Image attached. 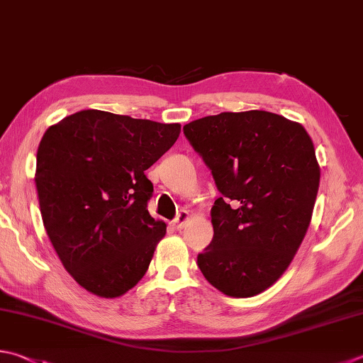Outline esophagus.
Here are the masks:
<instances>
[{"mask_svg": "<svg viewBox=\"0 0 363 363\" xmlns=\"http://www.w3.org/2000/svg\"><path fill=\"white\" fill-rule=\"evenodd\" d=\"M188 218H189V213H188L186 210H182V211H179V215H177V218L174 220V228H175V229H182L183 225L186 224Z\"/></svg>", "mask_w": 363, "mask_h": 363, "instance_id": "1", "label": "esophagus"}]
</instances>
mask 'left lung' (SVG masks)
I'll use <instances>...</instances> for the list:
<instances>
[{"label": "left lung", "instance_id": "1", "mask_svg": "<svg viewBox=\"0 0 363 363\" xmlns=\"http://www.w3.org/2000/svg\"><path fill=\"white\" fill-rule=\"evenodd\" d=\"M183 133L221 193L197 267L225 296H257L283 275L308 230L320 179L310 135L265 111L210 115Z\"/></svg>", "mask_w": 363, "mask_h": 363}]
</instances>
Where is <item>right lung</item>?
Instances as JSON below:
<instances>
[{
    "label": "right lung",
    "mask_w": 363,
    "mask_h": 363,
    "mask_svg": "<svg viewBox=\"0 0 363 363\" xmlns=\"http://www.w3.org/2000/svg\"><path fill=\"white\" fill-rule=\"evenodd\" d=\"M179 134V123L90 108L43 135L34 182L44 228L65 269L94 296H123L147 273L166 224L148 213L145 170Z\"/></svg>",
    "instance_id": "add662e5"
}]
</instances>
